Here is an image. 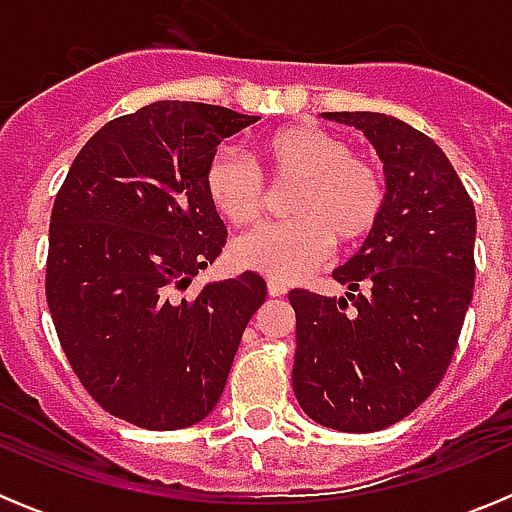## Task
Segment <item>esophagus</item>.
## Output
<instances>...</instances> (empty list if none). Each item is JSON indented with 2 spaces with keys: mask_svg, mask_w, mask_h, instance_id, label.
Instances as JSON below:
<instances>
[{
  "mask_svg": "<svg viewBox=\"0 0 512 512\" xmlns=\"http://www.w3.org/2000/svg\"><path fill=\"white\" fill-rule=\"evenodd\" d=\"M266 289H269L271 297H284V295H287V287H284L282 282H277V279H269Z\"/></svg>",
  "mask_w": 512,
  "mask_h": 512,
  "instance_id": "obj_1",
  "label": "esophagus"
}]
</instances>
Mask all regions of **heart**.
Instances as JSON below:
<instances>
[{
    "label": "heart",
    "mask_w": 512,
    "mask_h": 512,
    "mask_svg": "<svg viewBox=\"0 0 512 512\" xmlns=\"http://www.w3.org/2000/svg\"><path fill=\"white\" fill-rule=\"evenodd\" d=\"M271 187H292L289 220L243 235L230 248L238 269L277 282H297L328 259L330 248H356L384 215L382 171L336 133L318 125H287L259 143ZM205 192L217 215L238 228L256 225L271 205L263 174L235 148H217L207 161Z\"/></svg>",
    "instance_id": "obj_1"
}]
</instances>
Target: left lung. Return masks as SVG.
<instances>
[{
  "label": "left lung",
  "instance_id": "obj_1",
  "mask_svg": "<svg viewBox=\"0 0 512 512\" xmlns=\"http://www.w3.org/2000/svg\"><path fill=\"white\" fill-rule=\"evenodd\" d=\"M372 140L387 174L377 230L333 279L346 297L292 289L300 408L343 433L413 413L449 369L474 292V202L428 135L379 112H323Z\"/></svg>",
  "mask_w": 512,
  "mask_h": 512
}]
</instances>
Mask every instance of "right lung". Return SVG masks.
<instances>
[{"label":"right lung","instance_id":"add662e5","mask_svg":"<svg viewBox=\"0 0 512 512\" xmlns=\"http://www.w3.org/2000/svg\"><path fill=\"white\" fill-rule=\"evenodd\" d=\"M256 120L202 102L146 104L97 130L56 194L45 300L58 341L99 408L138 428L200 423L266 300L253 271L187 295L228 241L207 161Z\"/></svg>","mask_w":512,"mask_h":512}]
</instances>
